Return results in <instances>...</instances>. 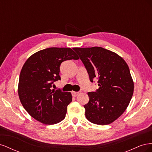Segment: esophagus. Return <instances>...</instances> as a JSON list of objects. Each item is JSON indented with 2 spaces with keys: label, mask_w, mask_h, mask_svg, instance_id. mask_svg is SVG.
Instances as JSON below:
<instances>
[{
  "label": "esophagus",
  "mask_w": 152,
  "mask_h": 152,
  "mask_svg": "<svg viewBox=\"0 0 152 152\" xmlns=\"http://www.w3.org/2000/svg\"><path fill=\"white\" fill-rule=\"evenodd\" d=\"M72 96H73V97H76V96H78V94H79V92L72 91Z\"/></svg>",
  "instance_id": "esophagus-1"
}]
</instances>
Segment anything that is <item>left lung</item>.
Wrapping results in <instances>:
<instances>
[{
    "instance_id": "8db88e82",
    "label": "left lung",
    "mask_w": 152,
    "mask_h": 152,
    "mask_svg": "<svg viewBox=\"0 0 152 152\" xmlns=\"http://www.w3.org/2000/svg\"><path fill=\"white\" fill-rule=\"evenodd\" d=\"M73 49L84 63L91 82L98 79L99 89L87 93V119L98 125L111 124L125 112L134 92L127 64L115 53L101 47Z\"/></svg>"
}]
</instances>
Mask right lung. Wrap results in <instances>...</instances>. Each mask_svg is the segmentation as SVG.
I'll list each match as a JSON object with an SVG mask.
<instances>
[{
	"instance_id": "add662e5",
	"label": "right lung",
	"mask_w": 152,
	"mask_h": 152,
	"mask_svg": "<svg viewBox=\"0 0 152 152\" xmlns=\"http://www.w3.org/2000/svg\"><path fill=\"white\" fill-rule=\"evenodd\" d=\"M79 58L71 48H50L32 54L20 72L18 95L23 107L37 121L57 124L65 118L71 93L52 89L54 82L61 79V63Z\"/></svg>"
}]
</instances>
